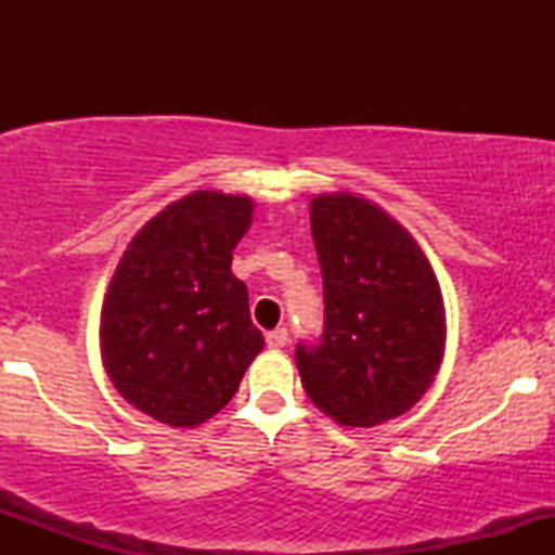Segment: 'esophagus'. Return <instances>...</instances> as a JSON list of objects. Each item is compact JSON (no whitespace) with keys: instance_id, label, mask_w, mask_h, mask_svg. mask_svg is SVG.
I'll use <instances>...</instances> for the list:
<instances>
[{"instance_id":"34e87169","label":"esophagus","mask_w":555,"mask_h":555,"mask_svg":"<svg viewBox=\"0 0 555 555\" xmlns=\"http://www.w3.org/2000/svg\"><path fill=\"white\" fill-rule=\"evenodd\" d=\"M266 341H269L271 349H282L286 347V341H289V331L286 328H273L266 334Z\"/></svg>"}]
</instances>
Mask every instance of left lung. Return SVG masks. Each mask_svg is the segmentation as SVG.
<instances>
[{
    "label": "left lung",
    "mask_w": 555,
    "mask_h": 555,
    "mask_svg": "<svg viewBox=\"0 0 555 555\" xmlns=\"http://www.w3.org/2000/svg\"><path fill=\"white\" fill-rule=\"evenodd\" d=\"M310 229L323 276V334L297 344L305 391L336 423L373 428L428 391L443 358L438 279L391 216L354 195H318Z\"/></svg>",
    "instance_id": "obj_1"
}]
</instances>
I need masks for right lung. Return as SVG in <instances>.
Masks as SVG:
<instances>
[{
	"label": "right lung",
	"instance_id": "right-lung-1",
	"mask_svg": "<svg viewBox=\"0 0 555 555\" xmlns=\"http://www.w3.org/2000/svg\"><path fill=\"white\" fill-rule=\"evenodd\" d=\"M253 201L211 190L154 216L119 260L101 308V354L117 391L171 428L214 417L263 349L232 250Z\"/></svg>",
	"mask_w": 555,
	"mask_h": 555
}]
</instances>
